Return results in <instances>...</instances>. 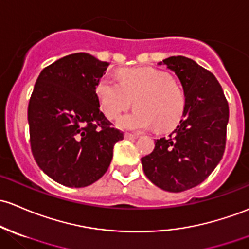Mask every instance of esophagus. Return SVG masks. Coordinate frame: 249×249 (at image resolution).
Returning a JSON list of instances; mask_svg holds the SVG:
<instances>
[{
    "mask_svg": "<svg viewBox=\"0 0 249 249\" xmlns=\"http://www.w3.org/2000/svg\"><path fill=\"white\" fill-rule=\"evenodd\" d=\"M138 134H130V133H125L124 138L129 139V140H134V139H138Z\"/></svg>",
    "mask_w": 249,
    "mask_h": 249,
    "instance_id": "1",
    "label": "esophagus"
}]
</instances>
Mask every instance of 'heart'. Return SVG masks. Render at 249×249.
<instances>
[{
    "mask_svg": "<svg viewBox=\"0 0 249 249\" xmlns=\"http://www.w3.org/2000/svg\"><path fill=\"white\" fill-rule=\"evenodd\" d=\"M101 109L114 120L133 104L132 113L117 121L122 130H145L158 124L168 130L178 124L185 110L183 88L171 79L167 72L153 68L125 69L119 72V82L109 74L98 79L95 88Z\"/></svg>",
    "mask_w": 249,
    "mask_h": 249,
    "instance_id": "1",
    "label": "heart"
}]
</instances>
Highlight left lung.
Instances as JSON below:
<instances>
[{"label":"left lung","instance_id":"obj_1","mask_svg":"<svg viewBox=\"0 0 249 249\" xmlns=\"http://www.w3.org/2000/svg\"><path fill=\"white\" fill-rule=\"evenodd\" d=\"M175 72L185 92L183 119L167 138L156 141L153 152L141 158L146 177L158 188L181 192L204 181L226 148L229 107L211 72L186 57L160 61Z\"/></svg>","mask_w":249,"mask_h":249}]
</instances>
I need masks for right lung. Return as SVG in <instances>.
<instances>
[{
    "label": "right lung",
    "mask_w": 249,
    "mask_h": 249,
    "mask_svg": "<svg viewBox=\"0 0 249 249\" xmlns=\"http://www.w3.org/2000/svg\"><path fill=\"white\" fill-rule=\"evenodd\" d=\"M109 63L74 53L40 72L28 104L31 148L38 166L61 185L98 180L124 133L100 110L95 88Z\"/></svg>",
    "instance_id": "right-lung-1"
}]
</instances>
